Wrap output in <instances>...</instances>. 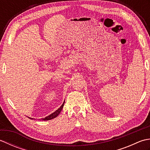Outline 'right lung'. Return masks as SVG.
Masks as SVG:
<instances>
[{"instance_id": "1", "label": "right lung", "mask_w": 150, "mask_h": 150, "mask_svg": "<svg viewBox=\"0 0 150 150\" xmlns=\"http://www.w3.org/2000/svg\"><path fill=\"white\" fill-rule=\"evenodd\" d=\"M64 103H65V100L64 101V103H63V104H62V106H60L58 110H56L55 112H53V113H52V114H50V115H48V116H47V117H46L45 118H44V119H42L41 120H52V119H54V118H55V117H57V116L59 115L60 114V111H62V108H63V106H64ZM30 119H33V118H31V117H29Z\"/></svg>"}]
</instances>
